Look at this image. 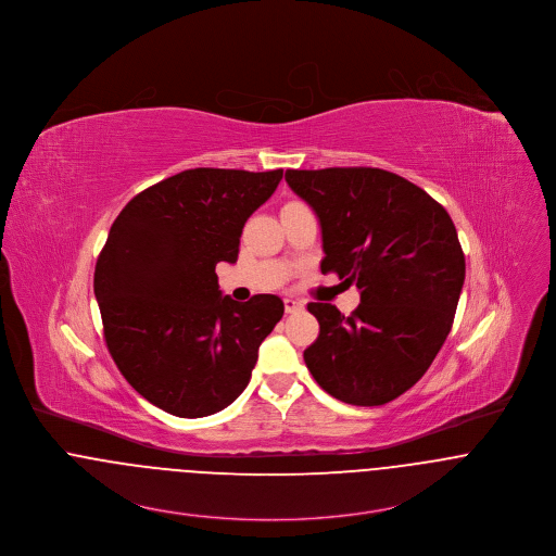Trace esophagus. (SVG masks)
I'll return each mask as SVG.
<instances>
[{
  "label": "esophagus",
  "mask_w": 556,
  "mask_h": 556,
  "mask_svg": "<svg viewBox=\"0 0 556 556\" xmlns=\"http://www.w3.org/2000/svg\"><path fill=\"white\" fill-rule=\"evenodd\" d=\"M285 309H287L289 314L300 312V309H303V302H300V300H293V298H287V300H285Z\"/></svg>",
  "instance_id": "esophagus-1"
}]
</instances>
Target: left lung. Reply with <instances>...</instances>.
<instances>
[{
	"label": "left lung",
	"instance_id": "left-lung-1",
	"mask_svg": "<svg viewBox=\"0 0 556 556\" xmlns=\"http://www.w3.org/2000/svg\"><path fill=\"white\" fill-rule=\"evenodd\" d=\"M285 178L320 220V271L361 291L351 316L307 303L320 333L303 361L331 397L389 404L422 378L451 333L465 282L455 223L429 193L387 169H287Z\"/></svg>",
	"mask_w": 556,
	"mask_h": 556
}]
</instances>
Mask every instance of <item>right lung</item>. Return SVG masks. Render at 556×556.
Instances as JSON below:
<instances>
[{
  "mask_svg": "<svg viewBox=\"0 0 556 556\" xmlns=\"http://www.w3.org/2000/svg\"><path fill=\"white\" fill-rule=\"evenodd\" d=\"M280 180L282 169H185L138 193L110 227L93 278L105 346L167 414L202 418L233 404L285 314L276 295L233 302L214 271L238 261L244 223Z\"/></svg>",
  "mask_w": 556,
  "mask_h": 556,
  "instance_id": "1",
  "label": "right lung"
}]
</instances>
